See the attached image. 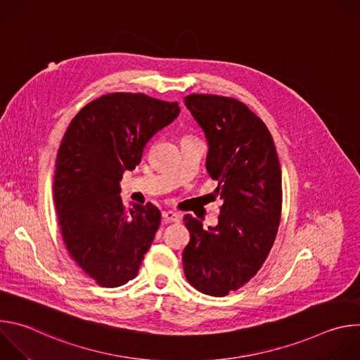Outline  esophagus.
Masks as SVG:
<instances>
[{
    "label": "esophagus",
    "mask_w": 360,
    "mask_h": 360,
    "mask_svg": "<svg viewBox=\"0 0 360 360\" xmlns=\"http://www.w3.org/2000/svg\"><path fill=\"white\" fill-rule=\"evenodd\" d=\"M181 219V215L179 214H175L172 211H164L162 212V221L165 224H169V222H178Z\"/></svg>",
    "instance_id": "34e87169"
}]
</instances>
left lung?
Instances as JSON below:
<instances>
[{
	"label": "left lung",
	"instance_id": "obj_1",
	"mask_svg": "<svg viewBox=\"0 0 360 360\" xmlns=\"http://www.w3.org/2000/svg\"><path fill=\"white\" fill-rule=\"evenodd\" d=\"M185 105L207 135V169L224 202L215 228L184 218L191 235L184 272L196 290L226 296L258 274L274 246L282 214L281 165L268 127L243 102L191 94Z\"/></svg>",
	"mask_w": 360,
	"mask_h": 360
}]
</instances>
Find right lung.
<instances>
[{
  "label": "right lung",
  "instance_id": "add662e5",
  "mask_svg": "<svg viewBox=\"0 0 360 360\" xmlns=\"http://www.w3.org/2000/svg\"><path fill=\"white\" fill-rule=\"evenodd\" d=\"M178 114L176 101L112 92L86 104L65 131L54 175L58 224L71 259L99 286L134 279L160 228L150 202L127 212L120 181Z\"/></svg>",
  "mask_w": 360,
  "mask_h": 360
}]
</instances>
